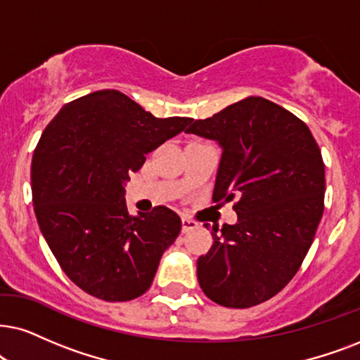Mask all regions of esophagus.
<instances>
[{
    "label": "esophagus",
    "instance_id": "esophagus-1",
    "mask_svg": "<svg viewBox=\"0 0 360 360\" xmlns=\"http://www.w3.org/2000/svg\"><path fill=\"white\" fill-rule=\"evenodd\" d=\"M198 227H199V224L194 219H191V217H183V233L184 234L198 229Z\"/></svg>",
    "mask_w": 360,
    "mask_h": 360
}]
</instances>
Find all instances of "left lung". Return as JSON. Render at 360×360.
<instances>
[{
    "instance_id": "obj_1",
    "label": "left lung",
    "mask_w": 360,
    "mask_h": 360,
    "mask_svg": "<svg viewBox=\"0 0 360 360\" xmlns=\"http://www.w3.org/2000/svg\"><path fill=\"white\" fill-rule=\"evenodd\" d=\"M186 133L221 144L212 201L236 199L238 214L219 236L212 226L199 285L219 306H257L289 284L316 236L326 193L321 149L306 122L261 96L195 120Z\"/></svg>"
}]
</instances>
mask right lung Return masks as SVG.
I'll return each mask as SVG.
<instances>
[{
    "label": "right lung",
    "instance_id": "1",
    "mask_svg": "<svg viewBox=\"0 0 360 360\" xmlns=\"http://www.w3.org/2000/svg\"><path fill=\"white\" fill-rule=\"evenodd\" d=\"M191 121L156 117L120 91L103 89L65 104L43 131L31 161L36 219L84 292L124 302L151 288L183 222L166 206L131 216L124 183Z\"/></svg>",
    "mask_w": 360,
    "mask_h": 360
}]
</instances>
